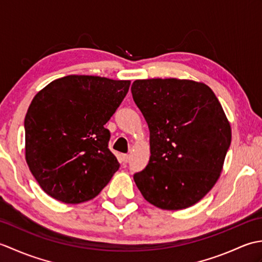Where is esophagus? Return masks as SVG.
Instances as JSON below:
<instances>
[{"label":"esophagus","mask_w":262,"mask_h":262,"mask_svg":"<svg viewBox=\"0 0 262 262\" xmlns=\"http://www.w3.org/2000/svg\"><path fill=\"white\" fill-rule=\"evenodd\" d=\"M121 159H122V162L124 163H128L129 162V159H130V155H128V154H124L121 157Z\"/></svg>","instance_id":"34e87169"}]
</instances>
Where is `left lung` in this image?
<instances>
[{"instance_id": "8db88e82", "label": "left lung", "mask_w": 262, "mask_h": 262, "mask_svg": "<svg viewBox=\"0 0 262 262\" xmlns=\"http://www.w3.org/2000/svg\"><path fill=\"white\" fill-rule=\"evenodd\" d=\"M133 99L149 129L151 157L134 174L143 197L185 209L214 187L231 145V126L211 89L178 79L136 80Z\"/></svg>"}]
</instances>
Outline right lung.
I'll list each match as a JSON object with an SVG mask.
<instances>
[{"label":"right lung","mask_w":262,"mask_h":262,"mask_svg":"<svg viewBox=\"0 0 262 262\" xmlns=\"http://www.w3.org/2000/svg\"><path fill=\"white\" fill-rule=\"evenodd\" d=\"M130 81L69 75L39 91L25 118L26 161L49 196L79 204L98 196L119 162L104 127Z\"/></svg>","instance_id":"1"}]
</instances>
